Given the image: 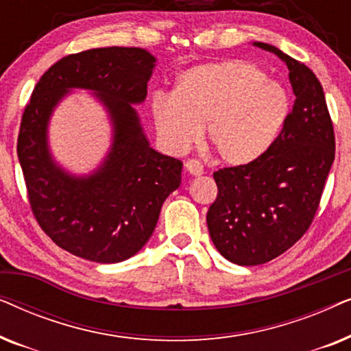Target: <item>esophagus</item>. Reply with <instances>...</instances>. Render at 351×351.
<instances>
[{
    "instance_id": "34e87169",
    "label": "esophagus",
    "mask_w": 351,
    "mask_h": 351,
    "mask_svg": "<svg viewBox=\"0 0 351 351\" xmlns=\"http://www.w3.org/2000/svg\"><path fill=\"white\" fill-rule=\"evenodd\" d=\"M185 167L186 171L190 172L191 176H201L204 174V169H203V165L198 160H189L185 162Z\"/></svg>"
}]
</instances>
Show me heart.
<instances>
[{
  "label": "heart",
  "instance_id": "b5f03b06",
  "mask_svg": "<svg viewBox=\"0 0 351 351\" xmlns=\"http://www.w3.org/2000/svg\"><path fill=\"white\" fill-rule=\"evenodd\" d=\"M156 129L176 152L189 148L208 128L209 143L230 165H246L270 150L291 113L286 88L257 66L223 60L186 70L176 93L152 99Z\"/></svg>",
  "mask_w": 351,
  "mask_h": 351
}]
</instances>
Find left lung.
I'll return each instance as SVG.
<instances>
[{"instance_id": "obj_1", "label": "left lung", "mask_w": 351, "mask_h": 351, "mask_svg": "<svg viewBox=\"0 0 351 351\" xmlns=\"http://www.w3.org/2000/svg\"><path fill=\"white\" fill-rule=\"evenodd\" d=\"M287 65L295 102L276 142L247 165L214 172L217 198L206 220L227 261L262 265L286 252L308 230L335 156L323 86L308 66L256 41Z\"/></svg>"}]
</instances>
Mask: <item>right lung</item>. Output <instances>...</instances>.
Returning <instances> with one entry per match:
<instances>
[{
	"label": "right lung",
	"instance_id": "1",
	"mask_svg": "<svg viewBox=\"0 0 351 351\" xmlns=\"http://www.w3.org/2000/svg\"><path fill=\"white\" fill-rule=\"evenodd\" d=\"M156 57L141 47L66 56L33 89L17 156L32 210L47 237L73 256L117 263L150 239L161 206L182 180V161L150 147L134 105L143 104ZM89 90L109 114L112 143L89 175L59 165L49 147L51 113L71 90Z\"/></svg>",
	"mask_w": 351,
	"mask_h": 351
}]
</instances>
